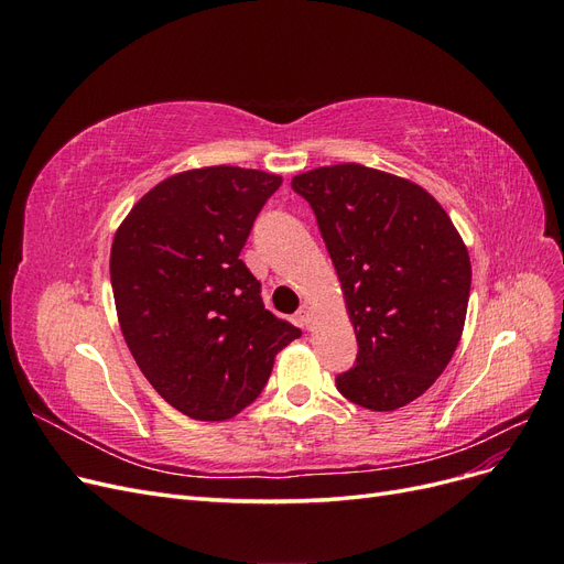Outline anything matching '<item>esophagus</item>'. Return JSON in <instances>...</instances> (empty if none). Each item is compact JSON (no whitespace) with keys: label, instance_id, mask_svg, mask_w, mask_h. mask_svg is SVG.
Wrapping results in <instances>:
<instances>
[{"label":"esophagus","instance_id":"1","mask_svg":"<svg viewBox=\"0 0 564 564\" xmlns=\"http://www.w3.org/2000/svg\"><path fill=\"white\" fill-rule=\"evenodd\" d=\"M296 319H299V324L303 329H311L313 327V308L308 303H303L301 308H299V313H296Z\"/></svg>","mask_w":564,"mask_h":564}]
</instances>
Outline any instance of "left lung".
Here are the masks:
<instances>
[{
    "mask_svg": "<svg viewBox=\"0 0 564 564\" xmlns=\"http://www.w3.org/2000/svg\"><path fill=\"white\" fill-rule=\"evenodd\" d=\"M292 187L315 212L357 338L338 392L371 412L409 404L445 371L464 332V240L431 193L379 169L319 166Z\"/></svg>",
    "mask_w": 564,
    "mask_h": 564,
    "instance_id": "obj_1",
    "label": "left lung"
}]
</instances>
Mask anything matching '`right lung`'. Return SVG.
<instances>
[{
    "label": "right lung",
    "instance_id": "add662e5",
    "mask_svg": "<svg viewBox=\"0 0 564 564\" xmlns=\"http://www.w3.org/2000/svg\"><path fill=\"white\" fill-rule=\"evenodd\" d=\"M282 185L275 174L204 166L133 204L110 251L115 308L135 365L197 421H226L261 395L301 329L265 311L240 251Z\"/></svg>",
    "mask_w": 564,
    "mask_h": 564
}]
</instances>
